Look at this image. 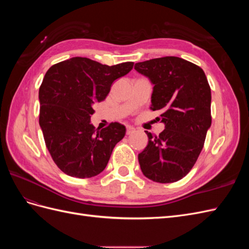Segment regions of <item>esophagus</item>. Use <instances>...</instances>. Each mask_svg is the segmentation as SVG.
Instances as JSON below:
<instances>
[{
    "label": "esophagus",
    "mask_w": 249,
    "mask_h": 249,
    "mask_svg": "<svg viewBox=\"0 0 249 249\" xmlns=\"http://www.w3.org/2000/svg\"><path fill=\"white\" fill-rule=\"evenodd\" d=\"M135 131V127L134 126H132V125H126V134L127 135H131V134H133Z\"/></svg>",
    "instance_id": "34e87169"
}]
</instances>
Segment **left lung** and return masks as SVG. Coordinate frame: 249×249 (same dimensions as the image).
I'll return each mask as SVG.
<instances>
[{
	"label": "left lung",
	"instance_id": "left-lung-1",
	"mask_svg": "<svg viewBox=\"0 0 249 249\" xmlns=\"http://www.w3.org/2000/svg\"><path fill=\"white\" fill-rule=\"evenodd\" d=\"M135 70L154 85L150 109L161 111L165 124L159 136L145 131L140 168L154 182H177L194 166L212 123L207 77L199 66L173 56L138 62Z\"/></svg>",
	"mask_w": 249,
	"mask_h": 249
}]
</instances>
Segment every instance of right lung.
<instances>
[{
  "mask_svg": "<svg viewBox=\"0 0 249 249\" xmlns=\"http://www.w3.org/2000/svg\"><path fill=\"white\" fill-rule=\"evenodd\" d=\"M133 62L105 65L73 57L53 65L39 88V125L59 169L73 178H92L106 168L125 126L112 123L95 129L92 105L110 92L112 83L129 73Z\"/></svg>",
  "mask_w": 249,
  "mask_h": 249,
  "instance_id": "right-lung-1",
  "label": "right lung"
}]
</instances>
